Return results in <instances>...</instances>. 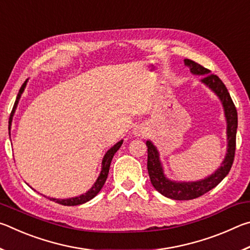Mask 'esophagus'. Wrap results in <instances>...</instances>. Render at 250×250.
Returning <instances> with one entry per match:
<instances>
[{
  "mask_svg": "<svg viewBox=\"0 0 250 250\" xmlns=\"http://www.w3.org/2000/svg\"><path fill=\"white\" fill-rule=\"evenodd\" d=\"M133 134L135 135V137H143V135L146 134V128L141 125L135 126V128L133 129Z\"/></svg>",
  "mask_w": 250,
  "mask_h": 250,
  "instance_id": "esophagus-1",
  "label": "esophagus"
}]
</instances>
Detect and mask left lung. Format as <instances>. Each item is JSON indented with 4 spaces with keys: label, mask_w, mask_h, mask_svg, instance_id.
Returning <instances> with one entry per match:
<instances>
[{
    "label": "left lung",
    "mask_w": 250,
    "mask_h": 250,
    "mask_svg": "<svg viewBox=\"0 0 250 250\" xmlns=\"http://www.w3.org/2000/svg\"><path fill=\"white\" fill-rule=\"evenodd\" d=\"M185 65L188 67L194 75H202L201 82L206 84L210 90L217 95L222 101L227 122V153L224 159L222 166L219 167L213 174L207 176L204 180L195 182H175L168 180L164 175L163 167L160 161V154L153 143L146 141L147 146V173H149L152 185L159 193L166 197L177 201H188L200 197L203 194L210 191L217 186L229 173L232 162L235 158L236 150V132H237V110L230 98L229 92L218 76L209 74L208 70L191 59H184Z\"/></svg>",
    "instance_id": "left-lung-1"
}]
</instances>
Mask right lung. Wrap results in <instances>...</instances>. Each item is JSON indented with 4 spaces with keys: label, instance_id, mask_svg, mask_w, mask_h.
Returning a JSON list of instances; mask_svg holds the SVG:
<instances>
[{
    "label": "right lung",
    "instance_id": "add662e5",
    "mask_svg": "<svg viewBox=\"0 0 250 250\" xmlns=\"http://www.w3.org/2000/svg\"><path fill=\"white\" fill-rule=\"evenodd\" d=\"M26 83H27V80H25V83L22 84V87H21V89L19 91L18 97H16L15 104L13 105V110H12L11 116H10V120H8V130L11 129L12 119H13L14 112H15V110H16V107H18V104H19V100L21 98V95L23 94L25 87H26ZM122 142H124V140H121V141H119L118 143H116V145L113 146L112 147H110V149L107 151V153L104 154V160H103V167H101L100 174H99L98 179H97V181L95 182V184L92 185V188L89 189V191L86 192L84 194H82V195H79V196L71 197V198H66V200H59V198H53V197H47V198H49L50 201H54L55 203H58V204L65 205V206L80 205V204H83V203H86L88 201H90L91 198H94L97 195V194L100 192V189L103 188L104 182H105V180H107V177H108L110 164H111V161H112L113 155H115L116 152L120 149V146H122Z\"/></svg>",
    "mask_w": 250,
    "mask_h": 250
}]
</instances>
